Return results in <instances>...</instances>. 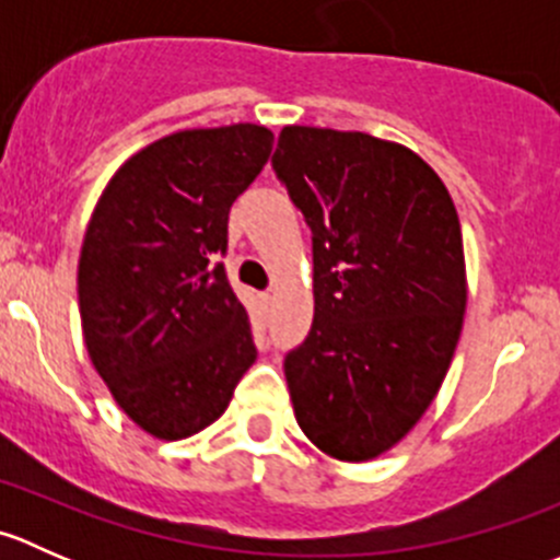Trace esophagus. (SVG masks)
<instances>
[{
	"mask_svg": "<svg viewBox=\"0 0 560 560\" xmlns=\"http://www.w3.org/2000/svg\"><path fill=\"white\" fill-rule=\"evenodd\" d=\"M259 301H262V306H270L273 295H270V292H262V295H259Z\"/></svg>",
	"mask_w": 560,
	"mask_h": 560,
	"instance_id": "1",
	"label": "esophagus"
}]
</instances>
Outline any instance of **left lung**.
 Segmentation results:
<instances>
[{
    "label": "left lung",
    "instance_id": "obj_1",
    "mask_svg": "<svg viewBox=\"0 0 560 560\" xmlns=\"http://www.w3.org/2000/svg\"><path fill=\"white\" fill-rule=\"evenodd\" d=\"M312 228L314 322L284 358L298 425L369 460L442 387L466 312L457 211L436 173L365 132L284 127L270 160Z\"/></svg>",
    "mask_w": 560,
    "mask_h": 560
}]
</instances>
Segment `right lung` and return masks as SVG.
I'll return each mask as SVG.
<instances>
[{
	"label": "right lung",
	"instance_id": "right-lung-1",
	"mask_svg": "<svg viewBox=\"0 0 560 560\" xmlns=\"http://www.w3.org/2000/svg\"><path fill=\"white\" fill-rule=\"evenodd\" d=\"M270 149L257 124L167 135L124 162L94 208L78 262L83 338L151 436L173 442L219 420L257 360L222 257L230 208Z\"/></svg>",
	"mask_w": 560,
	"mask_h": 560
}]
</instances>
